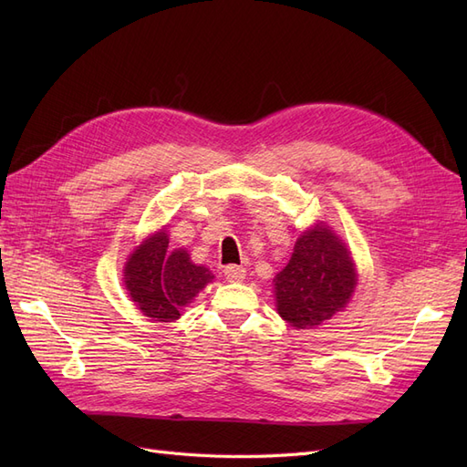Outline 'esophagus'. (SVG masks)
<instances>
[{"label":"esophagus","mask_w":467,"mask_h":467,"mask_svg":"<svg viewBox=\"0 0 467 467\" xmlns=\"http://www.w3.org/2000/svg\"><path fill=\"white\" fill-rule=\"evenodd\" d=\"M223 276L230 282H242L245 278V268L239 265H228L223 268Z\"/></svg>","instance_id":"obj_1"}]
</instances>
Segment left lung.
Wrapping results in <instances>:
<instances>
[{
  "label": "left lung",
  "mask_w": 467,
  "mask_h": 467,
  "mask_svg": "<svg viewBox=\"0 0 467 467\" xmlns=\"http://www.w3.org/2000/svg\"><path fill=\"white\" fill-rule=\"evenodd\" d=\"M357 268L343 239L317 222L296 239L288 265L275 276L278 316L296 329H314L347 307Z\"/></svg>",
  "instance_id": "1"
}]
</instances>
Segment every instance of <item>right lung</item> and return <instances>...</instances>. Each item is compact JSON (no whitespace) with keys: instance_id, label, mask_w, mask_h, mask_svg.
<instances>
[{"instance_id":"add662e5","label":"right lung","mask_w":467,"mask_h":467,"mask_svg":"<svg viewBox=\"0 0 467 467\" xmlns=\"http://www.w3.org/2000/svg\"><path fill=\"white\" fill-rule=\"evenodd\" d=\"M210 268L194 265L185 249L169 251L165 228L148 235L124 265V286L130 300L153 321H175L208 282Z\"/></svg>"}]
</instances>
